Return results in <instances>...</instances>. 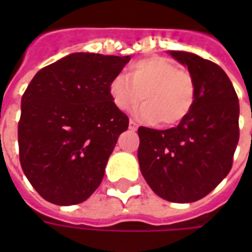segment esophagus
<instances>
[{
  "label": "esophagus",
  "mask_w": 252,
  "mask_h": 252,
  "mask_svg": "<svg viewBox=\"0 0 252 252\" xmlns=\"http://www.w3.org/2000/svg\"><path fill=\"white\" fill-rule=\"evenodd\" d=\"M129 129H131V131H136L137 129V124L133 120L129 121Z\"/></svg>",
  "instance_id": "esophagus-1"
}]
</instances>
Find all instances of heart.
Here are the masks:
<instances>
[{"instance_id":"b5f03b06","label":"heart","mask_w":252,"mask_h":252,"mask_svg":"<svg viewBox=\"0 0 252 252\" xmlns=\"http://www.w3.org/2000/svg\"><path fill=\"white\" fill-rule=\"evenodd\" d=\"M108 94L117 109L136 110L137 119L147 124L174 126L185 120L195 102V83L190 72L181 70L163 57L132 62L126 75L117 74L108 83Z\"/></svg>"}]
</instances>
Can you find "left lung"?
<instances>
[{
	"instance_id": "8db88e82",
	"label": "left lung",
	"mask_w": 252,
	"mask_h": 252,
	"mask_svg": "<svg viewBox=\"0 0 252 252\" xmlns=\"http://www.w3.org/2000/svg\"><path fill=\"white\" fill-rule=\"evenodd\" d=\"M167 52L194 79V106L174 128L139 126L137 159L155 194L170 202H194L209 194L232 167L239 142V99L216 63L191 52Z\"/></svg>"
}]
</instances>
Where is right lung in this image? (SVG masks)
<instances>
[{"label": "right lung", "instance_id": "obj_1", "mask_svg": "<svg viewBox=\"0 0 252 252\" xmlns=\"http://www.w3.org/2000/svg\"><path fill=\"white\" fill-rule=\"evenodd\" d=\"M131 57L74 52L36 72L21 98L20 163L44 200L75 205L88 200L129 120L108 83Z\"/></svg>", "mask_w": 252, "mask_h": 252}]
</instances>
